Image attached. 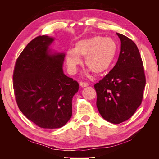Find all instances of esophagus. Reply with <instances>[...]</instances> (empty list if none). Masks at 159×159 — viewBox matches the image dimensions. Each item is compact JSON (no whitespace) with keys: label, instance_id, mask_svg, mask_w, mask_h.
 <instances>
[{"label":"esophagus","instance_id":"esophagus-1","mask_svg":"<svg viewBox=\"0 0 159 159\" xmlns=\"http://www.w3.org/2000/svg\"><path fill=\"white\" fill-rule=\"evenodd\" d=\"M80 85L81 88H85V87H87V86H88L89 85L88 83H85V82H82V81H81V82L80 83Z\"/></svg>","mask_w":159,"mask_h":159}]
</instances>
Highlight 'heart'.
<instances>
[{
    "label": "heart",
    "mask_w": 159,
    "mask_h": 159,
    "mask_svg": "<svg viewBox=\"0 0 159 159\" xmlns=\"http://www.w3.org/2000/svg\"><path fill=\"white\" fill-rule=\"evenodd\" d=\"M119 51L117 43L113 38L100 36L84 38L75 42L74 49L66 52L68 71L74 74L81 64V57H85L86 66L95 74L108 71L116 58Z\"/></svg>",
    "instance_id": "b5f03b06"
}]
</instances>
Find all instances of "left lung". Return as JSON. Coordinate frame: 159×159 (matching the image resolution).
Listing matches in <instances>:
<instances>
[{
    "label": "left lung",
    "mask_w": 159,
    "mask_h": 159,
    "mask_svg": "<svg viewBox=\"0 0 159 159\" xmlns=\"http://www.w3.org/2000/svg\"><path fill=\"white\" fill-rule=\"evenodd\" d=\"M121 52L114 68L95 84L97 107L102 117L114 124L127 121L142 102L145 86L143 61L134 43L121 34Z\"/></svg>",
    "instance_id": "obj_1"
}]
</instances>
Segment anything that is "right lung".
<instances>
[{
	"instance_id": "add662e5",
	"label": "right lung",
	"mask_w": 159,
	"mask_h": 159,
	"mask_svg": "<svg viewBox=\"0 0 159 159\" xmlns=\"http://www.w3.org/2000/svg\"><path fill=\"white\" fill-rule=\"evenodd\" d=\"M54 37L32 40L16 60L13 87L18 106L26 117L44 129L64 126L72 115V98L79 84L63 71L64 52L50 48Z\"/></svg>"
}]
</instances>
